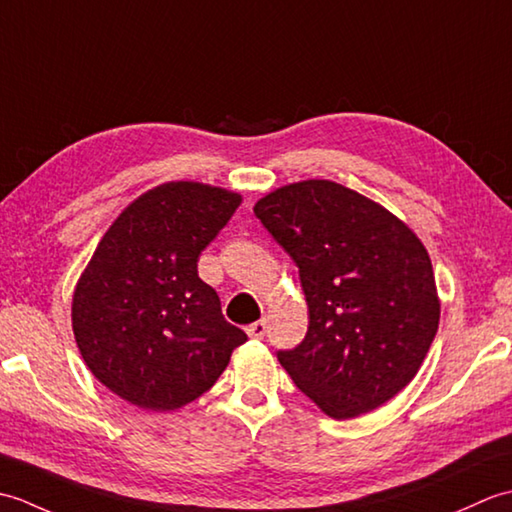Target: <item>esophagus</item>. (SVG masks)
I'll return each instance as SVG.
<instances>
[{
    "label": "esophagus",
    "mask_w": 512,
    "mask_h": 512,
    "mask_svg": "<svg viewBox=\"0 0 512 512\" xmlns=\"http://www.w3.org/2000/svg\"><path fill=\"white\" fill-rule=\"evenodd\" d=\"M266 330H268V325H266V321L262 319V321L250 323L248 328H246V334L250 336V339H264V336H266Z\"/></svg>",
    "instance_id": "esophagus-1"
}]
</instances>
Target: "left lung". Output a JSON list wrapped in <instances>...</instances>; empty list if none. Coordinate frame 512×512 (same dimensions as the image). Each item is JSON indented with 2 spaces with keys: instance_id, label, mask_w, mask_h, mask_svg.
<instances>
[{
  "instance_id": "1",
  "label": "left lung",
  "mask_w": 512,
  "mask_h": 512,
  "mask_svg": "<svg viewBox=\"0 0 512 512\" xmlns=\"http://www.w3.org/2000/svg\"><path fill=\"white\" fill-rule=\"evenodd\" d=\"M253 211L297 264L310 312L306 339L277 352L281 367L336 420L394 398L418 374L440 321L416 233L330 180L288 184Z\"/></svg>"
}]
</instances>
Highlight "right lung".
I'll list each match as a JSON object with an SVG mask.
<instances>
[{
	"instance_id": "1",
	"label": "right lung",
	"mask_w": 512,
	"mask_h": 512,
	"mask_svg": "<svg viewBox=\"0 0 512 512\" xmlns=\"http://www.w3.org/2000/svg\"><path fill=\"white\" fill-rule=\"evenodd\" d=\"M242 202L202 182L134 200L96 246L72 299L90 372L140 409L173 411L209 391L248 336L228 323L198 257Z\"/></svg>"
}]
</instances>
